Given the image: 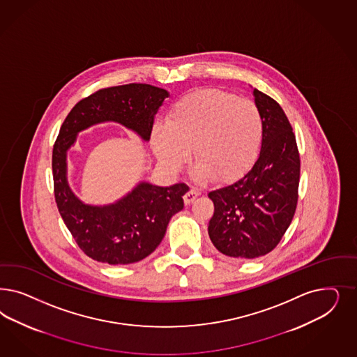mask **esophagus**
<instances>
[{"instance_id": "1", "label": "esophagus", "mask_w": 357, "mask_h": 357, "mask_svg": "<svg viewBox=\"0 0 357 357\" xmlns=\"http://www.w3.org/2000/svg\"><path fill=\"white\" fill-rule=\"evenodd\" d=\"M201 195V192L197 189V188H190L186 193H185L184 196V202L185 205H189V204H192L195 199H196L197 197Z\"/></svg>"}]
</instances>
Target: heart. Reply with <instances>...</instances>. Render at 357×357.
Instances as JSON below:
<instances>
[{
  "label": "heart",
  "instance_id": "heart-1",
  "mask_svg": "<svg viewBox=\"0 0 357 357\" xmlns=\"http://www.w3.org/2000/svg\"><path fill=\"white\" fill-rule=\"evenodd\" d=\"M264 125L255 102L234 93L206 89L180 98L165 123L152 130L156 156L171 169L190 158L199 180L231 183L248 171L260 150Z\"/></svg>",
  "mask_w": 357,
  "mask_h": 357
}]
</instances>
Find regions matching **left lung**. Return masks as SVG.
Listing matches in <instances>:
<instances>
[{
    "instance_id": "left-lung-1",
    "label": "left lung",
    "mask_w": 357,
    "mask_h": 357,
    "mask_svg": "<svg viewBox=\"0 0 357 357\" xmlns=\"http://www.w3.org/2000/svg\"><path fill=\"white\" fill-rule=\"evenodd\" d=\"M253 96L264 125L259 158L242 178L207 195L214 202L208 236L219 252L238 259L275 250L298 201L301 160L288 116L272 97L257 89Z\"/></svg>"
}]
</instances>
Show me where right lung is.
<instances>
[{"mask_svg":"<svg viewBox=\"0 0 357 357\" xmlns=\"http://www.w3.org/2000/svg\"><path fill=\"white\" fill-rule=\"evenodd\" d=\"M168 96L149 84L100 89L75 105L60 127L52 150L55 201L81 251L96 261L131 264L153 252L169 219L183 210L189 186L180 183L164 188L143 181L115 204L85 205L69 188L67 151L80 131L102 122L121 123L150 140L155 114Z\"/></svg>","mask_w":357,"mask_h":357,"instance_id":"add662e5","label":"right lung"}]
</instances>
